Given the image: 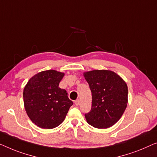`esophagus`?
<instances>
[{
	"mask_svg": "<svg viewBox=\"0 0 157 157\" xmlns=\"http://www.w3.org/2000/svg\"><path fill=\"white\" fill-rule=\"evenodd\" d=\"M79 102H80V101H79V100H77L75 101V105L78 106L79 105Z\"/></svg>",
	"mask_w": 157,
	"mask_h": 157,
	"instance_id": "obj_1",
	"label": "esophagus"
}]
</instances>
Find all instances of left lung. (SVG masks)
Instances as JSON below:
<instances>
[{
    "label": "left lung",
    "mask_w": 157,
    "mask_h": 157,
    "mask_svg": "<svg viewBox=\"0 0 157 157\" xmlns=\"http://www.w3.org/2000/svg\"><path fill=\"white\" fill-rule=\"evenodd\" d=\"M84 77L92 92L91 110L85 114L87 123L98 129L112 127L127 107V84L115 72L107 70L86 72Z\"/></svg>",
    "instance_id": "left-lung-1"
}]
</instances>
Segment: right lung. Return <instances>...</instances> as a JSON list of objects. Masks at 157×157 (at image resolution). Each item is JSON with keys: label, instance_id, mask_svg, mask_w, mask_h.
<instances>
[{"label": "right lung", "instance_id": "add662e5", "mask_svg": "<svg viewBox=\"0 0 157 157\" xmlns=\"http://www.w3.org/2000/svg\"><path fill=\"white\" fill-rule=\"evenodd\" d=\"M64 73L54 70L39 72L29 79L23 90L24 106L37 127L52 129L65 120L73 102L66 90L59 87Z\"/></svg>", "mask_w": 157, "mask_h": 157}]
</instances>
